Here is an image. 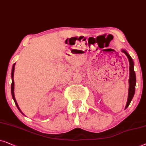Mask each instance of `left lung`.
I'll use <instances>...</instances> for the list:
<instances>
[{
    "label": "left lung",
    "instance_id": "obj_1",
    "mask_svg": "<svg viewBox=\"0 0 146 146\" xmlns=\"http://www.w3.org/2000/svg\"><path fill=\"white\" fill-rule=\"evenodd\" d=\"M123 53L125 54L127 57L129 59V93H128V98L126 104L125 109L129 106V105L131 103V101L133 98L134 93H135V84H136V77H135V73L134 71V63L132 58L130 57V55L127 53V52L125 50L122 49L121 50Z\"/></svg>",
    "mask_w": 146,
    "mask_h": 146
}]
</instances>
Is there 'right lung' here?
<instances>
[{"label":"right lung","instance_id":"obj_1","mask_svg":"<svg viewBox=\"0 0 146 146\" xmlns=\"http://www.w3.org/2000/svg\"><path fill=\"white\" fill-rule=\"evenodd\" d=\"M15 63L13 65V69H12V73H11V77H12V84H11V93H12V97H13V100H14V102L15 103V105H16L17 108L19 109V110L22 113L21 111V110H20V108H19V107L18 106V104H17V102L16 100H15V93H14V85H15V83H14V80H13V77H14V71H15Z\"/></svg>","mask_w":146,"mask_h":146}]
</instances>
